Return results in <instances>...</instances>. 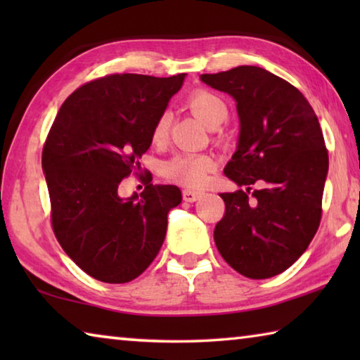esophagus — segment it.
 Wrapping results in <instances>:
<instances>
[{
    "instance_id": "1",
    "label": "esophagus",
    "mask_w": 360,
    "mask_h": 360,
    "mask_svg": "<svg viewBox=\"0 0 360 360\" xmlns=\"http://www.w3.org/2000/svg\"><path fill=\"white\" fill-rule=\"evenodd\" d=\"M202 195L203 193L198 191H191V188H186V191L182 192V198H184L188 203H193V202H197L198 198H202Z\"/></svg>"
}]
</instances>
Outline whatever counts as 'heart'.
Listing matches in <instances>:
<instances>
[{
	"label": "heart",
	"mask_w": 360,
	"mask_h": 360,
	"mask_svg": "<svg viewBox=\"0 0 360 360\" xmlns=\"http://www.w3.org/2000/svg\"><path fill=\"white\" fill-rule=\"evenodd\" d=\"M187 108L208 127H217L227 119L229 108L222 96H219L210 90L198 89L187 96ZM169 124H172V114L169 111H162L158 115L154 129H152V141L163 143L168 136ZM214 167V162L210 155L205 154H176L169 160L163 162L160 173L165 179L178 182L181 186L198 188L202 187L208 174Z\"/></svg>",
	"instance_id": "1"
}]
</instances>
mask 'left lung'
Returning a JSON list of instances; mask_svg holds the SVG:
<instances>
[{"mask_svg":"<svg viewBox=\"0 0 360 360\" xmlns=\"http://www.w3.org/2000/svg\"><path fill=\"white\" fill-rule=\"evenodd\" d=\"M200 77L233 96L241 127L224 174L246 191L221 193L216 246L243 276H276L307 251L321 224L328 152L319 120L300 90L259 66ZM255 181L262 188L251 191Z\"/></svg>","mask_w":360,"mask_h":360,"instance_id":"obj_1","label":"left lung"}]
</instances>
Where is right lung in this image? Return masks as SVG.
Segmentation results:
<instances>
[{"mask_svg":"<svg viewBox=\"0 0 360 360\" xmlns=\"http://www.w3.org/2000/svg\"><path fill=\"white\" fill-rule=\"evenodd\" d=\"M186 75H108L75 90L60 108L42 148L51 222L60 246L103 283L133 281L157 257L176 186H152L120 198L122 179L141 169L152 129Z\"/></svg>","mask_w":360,"mask_h":360,"instance_id":"obj_1","label":"right lung"}]
</instances>
